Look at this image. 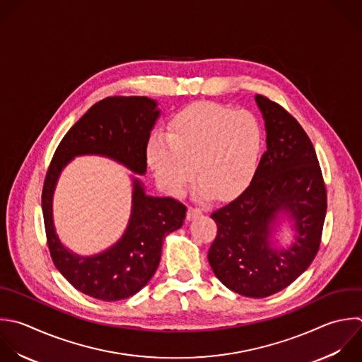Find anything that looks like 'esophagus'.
Returning <instances> with one entry per match:
<instances>
[{"instance_id": "34e87169", "label": "esophagus", "mask_w": 362, "mask_h": 362, "mask_svg": "<svg viewBox=\"0 0 362 362\" xmlns=\"http://www.w3.org/2000/svg\"><path fill=\"white\" fill-rule=\"evenodd\" d=\"M201 215H202V211H201L199 208L189 206L188 211H187V219H188V221H192V219H195V218H198V216H201Z\"/></svg>"}]
</instances>
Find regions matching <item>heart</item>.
Returning a JSON list of instances; mask_svg holds the SVG:
<instances>
[{"instance_id":"obj_1","label":"heart","mask_w":362,"mask_h":362,"mask_svg":"<svg viewBox=\"0 0 362 362\" xmlns=\"http://www.w3.org/2000/svg\"><path fill=\"white\" fill-rule=\"evenodd\" d=\"M262 144L260 123L250 112L201 102L171 117L167 137L148 140L147 161L171 195L184 194L195 174L199 195L229 199L252 181Z\"/></svg>"}]
</instances>
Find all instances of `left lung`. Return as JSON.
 <instances>
[{
  "label": "left lung",
  "mask_w": 362,
  "mask_h": 362,
  "mask_svg": "<svg viewBox=\"0 0 362 362\" xmlns=\"http://www.w3.org/2000/svg\"><path fill=\"white\" fill-rule=\"evenodd\" d=\"M255 100L267 150L250 185L212 212L218 233L208 260L228 288L262 298L287 287L311 264L321 242L327 192L314 147L298 122L262 95ZM283 216L295 232L288 247L272 240Z\"/></svg>",
  "instance_id": "left-lung-1"
}]
</instances>
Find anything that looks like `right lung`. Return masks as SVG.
<instances>
[{
	"instance_id": "right-lung-1",
	"label": "right lung",
	"mask_w": 362,
	"mask_h": 362,
	"mask_svg": "<svg viewBox=\"0 0 362 362\" xmlns=\"http://www.w3.org/2000/svg\"><path fill=\"white\" fill-rule=\"evenodd\" d=\"M160 117L157 102L146 96H115L93 105L59 143L42 189L48 247L57 269L79 291L116 301L140 291L156 273L164 238L184 223L187 206L174 198L146 194L132 177V214L123 236L106 250L81 256L59 239L54 223V194L62 170L79 156H102L134 174L147 171V144Z\"/></svg>"
}]
</instances>
